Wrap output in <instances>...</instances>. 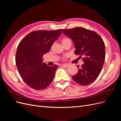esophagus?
I'll list each match as a JSON object with an SVG mask.
<instances>
[{
    "mask_svg": "<svg viewBox=\"0 0 121 121\" xmlns=\"http://www.w3.org/2000/svg\"><path fill=\"white\" fill-rule=\"evenodd\" d=\"M62 66L65 67V68H67V67L69 66V65H68V64H63V65H62Z\"/></svg>",
    "mask_w": 121,
    "mask_h": 121,
    "instance_id": "obj_1",
    "label": "esophagus"
}]
</instances>
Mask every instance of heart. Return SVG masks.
Instances as JSON below:
<instances>
[{
    "mask_svg": "<svg viewBox=\"0 0 121 121\" xmlns=\"http://www.w3.org/2000/svg\"><path fill=\"white\" fill-rule=\"evenodd\" d=\"M71 41V40L67 38H65L63 39V40H62V43H63L66 41ZM68 54H65V57H68Z\"/></svg>",
    "mask_w": 121,
    "mask_h": 121,
    "instance_id": "obj_1",
    "label": "heart"
}]
</instances>
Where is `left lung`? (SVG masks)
<instances>
[{
  "instance_id": "obj_1",
  "label": "left lung",
  "mask_w": 121,
  "mask_h": 121,
  "mask_svg": "<svg viewBox=\"0 0 121 121\" xmlns=\"http://www.w3.org/2000/svg\"><path fill=\"white\" fill-rule=\"evenodd\" d=\"M62 30L74 42L75 54L84 56L82 60L84 64L81 67L77 65L78 72L72 78L80 85H89L97 78L104 63L105 45L103 40L96 32L82 27Z\"/></svg>"
}]
</instances>
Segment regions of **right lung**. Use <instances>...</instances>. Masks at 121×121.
Returning a JSON list of instances; mask_svg holds the SVG:
<instances>
[{
  "mask_svg": "<svg viewBox=\"0 0 121 121\" xmlns=\"http://www.w3.org/2000/svg\"><path fill=\"white\" fill-rule=\"evenodd\" d=\"M62 33L40 30L28 34L17 47L16 63L19 74L27 85L37 90H43L53 81L58 67H49L43 63V56L50 50Z\"/></svg>",
  "mask_w": 121,
  "mask_h": 121,
  "instance_id": "add662e5",
  "label": "right lung"
}]
</instances>
